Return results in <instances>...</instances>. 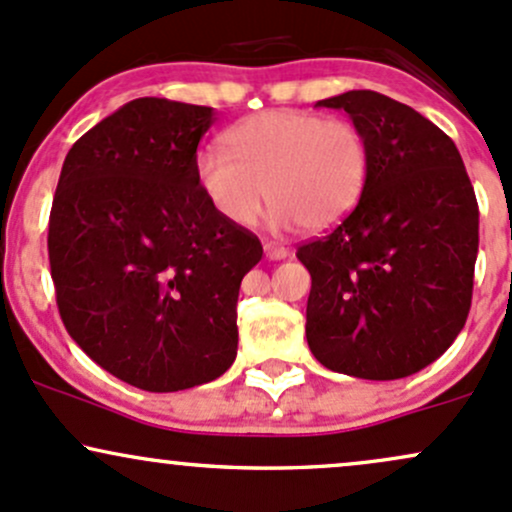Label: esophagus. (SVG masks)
<instances>
[{
    "mask_svg": "<svg viewBox=\"0 0 512 512\" xmlns=\"http://www.w3.org/2000/svg\"><path fill=\"white\" fill-rule=\"evenodd\" d=\"M265 255L269 257V260H286V247L282 245H274V243H265Z\"/></svg>",
    "mask_w": 512,
    "mask_h": 512,
    "instance_id": "1",
    "label": "esophagus"
}]
</instances>
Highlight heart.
<instances>
[{
	"label": "heart",
	"mask_w": 512,
	"mask_h": 512,
	"mask_svg": "<svg viewBox=\"0 0 512 512\" xmlns=\"http://www.w3.org/2000/svg\"><path fill=\"white\" fill-rule=\"evenodd\" d=\"M226 150H199L194 174L211 209L235 228H250L267 199L274 228L323 233L355 211L367 184L369 143L345 119L262 111L230 128Z\"/></svg>",
	"instance_id": "1"
}]
</instances>
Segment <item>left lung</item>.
I'll return each instance as SVG.
<instances>
[{"instance_id":"obj_1","label":"left lung","mask_w":512,"mask_h":512,"mask_svg":"<svg viewBox=\"0 0 512 512\" xmlns=\"http://www.w3.org/2000/svg\"><path fill=\"white\" fill-rule=\"evenodd\" d=\"M369 143L355 211L296 257L311 272L306 340L333 372L391 381L435 362L462 333L479 252V204L457 145L372 89L318 101Z\"/></svg>"}]
</instances>
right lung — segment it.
Listing matches in <instances>:
<instances>
[{
	"instance_id": "add662e5",
	"label": "right lung",
	"mask_w": 512,
	"mask_h": 512,
	"mask_svg": "<svg viewBox=\"0 0 512 512\" xmlns=\"http://www.w3.org/2000/svg\"><path fill=\"white\" fill-rule=\"evenodd\" d=\"M211 106L143 97L67 153L48 223L50 277L70 338L136 389L218 379L238 355L240 282L262 260L196 184Z\"/></svg>"
}]
</instances>
